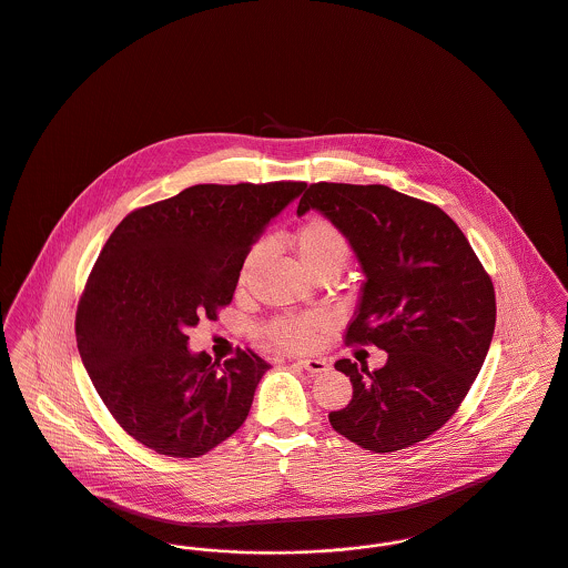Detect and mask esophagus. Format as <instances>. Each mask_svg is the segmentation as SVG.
Masks as SVG:
<instances>
[{"instance_id":"1","label":"esophagus","mask_w":568,"mask_h":568,"mask_svg":"<svg viewBox=\"0 0 568 568\" xmlns=\"http://www.w3.org/2000/svg\"><path fill=\"white\" fill-rule=\"evenodd\" d=\"M298 364H301L307 373H312V375H322V373L328 371V362H326V359L310 357V359H298Z\"/></svg>"}]
</instances>
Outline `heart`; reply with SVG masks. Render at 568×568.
I'll list each match as a JSON object with an SVG mask.
<instances>
[{
	"label": "heart",
	"instance_id": "obj_1",
	"mask_svg": "<svg viewBox=\"0 0 568 568\" xmlns=\"http://www.w3.org/2000/svg\"><path fill=\"white\" fill-rule=\"evenodd\" d=\"M292 246L305 270H312L322 263H335L342 267L351 253L348 240L344 237V233L324 217L307 220L292 237ZM253 258V254L246 258L244 274L251 270ZM320 324H322V317L315 314L283 315L272 320L265 326V335L283 348L298 351V348H307L314 342L315 331L320 328Z\"/></svg>",
	"mask_w": 568,
	"mask_h": 568
}]
</instances>
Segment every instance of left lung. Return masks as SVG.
I'll return each mask as SVG.
<instances>
[{
	"mask_svg": "<svg viewBox=\"0 0 568 568\" xmlns=\"http://www.w3.org/2000/svg\"><path fill=\"white\" fill-rule=\"evenodd\" d=\"M312 209L344 233L366 276L346 342L387 353L377 371L335 362L353 398L328 414L331 427L373 453L425 440L484 366L497 322L493 281L436 204L385 185L315 183L296 213Z\"/></svg>",
	"mask_w": 568,
	"mask_h": 568,
	"instance_id": "1",
	"label": "left lung"
}]
</instances>
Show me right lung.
I'll list each match as a JSON object with an SVG mask.
<instances>
[{
    "label": "right lung",
    "mask_w": 568,
    "mask_h": 568,
    "mask_svg": "<svg viewBox=\"0 0 568 568\" xmlns=\"http://www.w3.org/2000/svg\"><path fill=\"white\" fill-rule=\"evenodd\" d=\"M307 183L193 185L128 213L75 314L82 364L122 429L170 457H197L246 420L270 364L191 353V326L233 301L265 226Z\"/></svg>",
    "instance_id": "right-lung-1"
}]
</instances>
